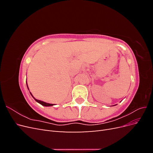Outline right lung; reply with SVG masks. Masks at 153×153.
Here are the masks:
<instances>
[{
	"instance_id": "right-lung-1",
	"label": "right lung",
	"mask_w": 153,
	"mask_h": 153,
	"mask_svg": "<svg viewBox=\"0 0 153 153\" xmlns=\"http://www.w3.org/2000/svg\"><path fill=\"white\" fill-rule=\"evenodd\" d=\"M27 88H28V89H29V87H28V85H27ZM30 94H31V96L33 97V98L37 101V102L38 103H40L41 105H43V106H53V104H50V103H45V102H44V101H41V100H36V98H34V97L32 96V94H31V92H30Z\"/></svg>"
}]
</instances>
